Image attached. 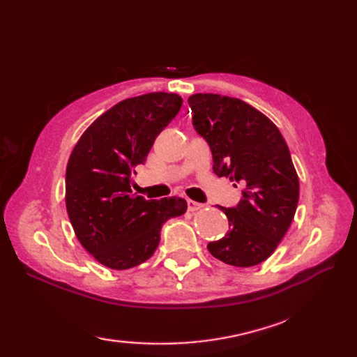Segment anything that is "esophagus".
<instances>
[{"label": "esophagus", "instance_id": "obj_1", "mask_svg": "<svg viewBox=\"0 0 357 357\" xmlns=\"http://www.w3.org/2000/svg\"><path fill=\"white\" fill-rule=\"evenodd\" d=\"M204 207L202 204H199V202H195V201H192V199H188V210L189 211H198V210H201Z\"/></svg>", "mask_w": 357, "mask_h": 357}]
</instances>
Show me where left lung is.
<instances>
[{"mask_svg":"<svg viewBox=\"0 0 357 357\" xmlns=\"http://www.w3.org/2000/svg\"><path fill=\"white\" fill-rule=\"evenodd\" d=\"M195 131L208 143L213 169L243 189L235 207H218L229 231L208 252L232 266H255L274 253L294 220L299 180L278 128L255 107L218 93L188 100Z\"/></svg>","mask_w":357,"mask_h":357,"instance_id":"obj_1","label":"left lung"}]
</instances>
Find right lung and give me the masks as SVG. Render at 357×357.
I'll return each instance as SVG.
<instances>
[{
  "mask_svg": "<svg viewBox=\"0 0 357 357\" xmlns=\"http://www.w3.org/2000/svg\"><path fill=\"white\" fill-rule=\"evenodd\" d=\"M177 93L123 100L86 129L68 159L66 204L80 244L112 269H129L155 253L168 219L186 213L181 198L144 199L131 174L146 162L156 137L178 113Z\"/></svg>",
  "mask_w": 357,
  "mask_h": 357,
  "instance_id": "obj_1",
  "label": "right lung"
}]
</instances>
